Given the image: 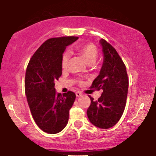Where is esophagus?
Returning a JSON list of instances; mask_svg holds the SVG:
<instances>
[{
  "label": "esophagus",
  "mask_w": 156,
  "mask_h": 156,
  "mask_svg": "<svg viewBox=\"0 0 156 156\" xmlns=\"http://www.w3.org/2000/svg\"><path fill=\"white\" fill-rule=\"evenodd\" d=\"M76 94L77 97H80V96L82 95V93L80 92H76Z\"/></svg>",
  "instance_id": "34e87169"
}]
</instances>
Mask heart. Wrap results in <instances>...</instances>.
I'll return each instance as SVG.
<instances>
[{"instance_id": "obj_1", "label": "heart", "mask_w": 156, "mask_h": 156, "mask_svg": "<svg viewBox=\"0 0 156 156\" xmlns=\"http://www.w3.org/2000/svg\"><path fill=\"white\" fill-rule=\"evenodd\" d=\"M76 51L78 52L81 56L83 57L84 60L88 64H94L98 60V48L92 43H86L80 45L76 46ZM69 58H70V53L69 52L65 51L62 54V60H61V64H62V67L63 69H66L68 67L69 64Z\"/></svg>"}]
</instances>
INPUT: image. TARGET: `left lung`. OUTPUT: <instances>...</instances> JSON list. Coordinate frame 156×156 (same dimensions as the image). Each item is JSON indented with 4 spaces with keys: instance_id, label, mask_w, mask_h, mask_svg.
Returning a JSON list of instances; mask_svg holds the SVG:
<instances>
[{
    "instance_id": "8db88e82",
    "label": "left lung",
    "mask_w": 156,
    "mask_h": 156,
    "mask_svg": "<svg viewBox=\"0 0 156 156\" xmlns=\"http://www.w3.org/2000/svg\"><path fill=\"white\" fill-rule=\"evenodd\" d=\"M104 60L98 76L91 89H102L98 101L89 96L91 104L87 109L89 121L94 126L108 129L119 120L126 105L128 78L124 62L117 51L105 39L100 40Z\"/></svg>"
}]
</instances>
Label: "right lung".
I'll return each mask as SVG.
<instances>
[{"instance_id":"add662e5","label":"right lung","mask_w":156,"mask_h":156,"mask_svg":"<svg viewBox=\"0 0 156 156\" xmlns=\"http://www.w3.org/2000/svg\"><path fill=\"white\" fill-rule=\"evenodd\" d=\"M78 37H62L46 40L28 62L25 78L27 101L36 124L48 133H59L69 119L76 94L55 92V81L62 74L61 64L66 47Z\"/></svg>"}]
</instances>
